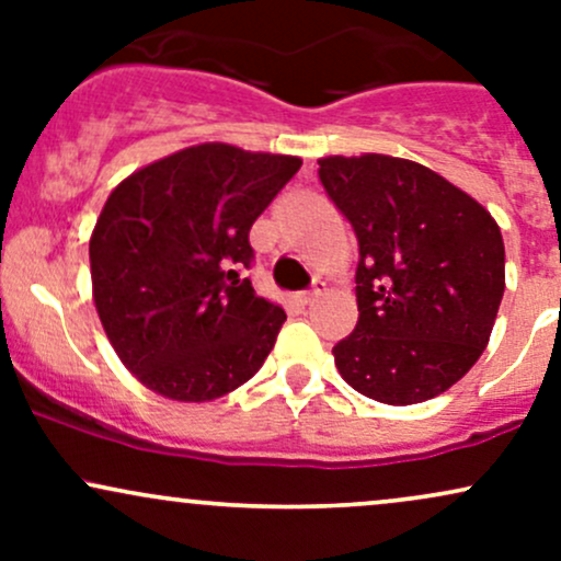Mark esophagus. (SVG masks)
Segmentation results:
<instances>
[{"label":"esophagus","mask_w":561,"mask_h":561,"mask_svg":"<svg viewBox=\"0 0 561 561\" xmlns=\"http://www.w3.org/2000/svg\"><path fill=\"white\" fill-rule=\"evenodd\" d=\"M324 289H327V282H321V279H317V282H313V287H311V289H308V293H302V295H300V298H302V302H313V300H317V298H319V295H321V293H324Z\"/></svg>","instance_id":"esophagus-1"}]
</instances>
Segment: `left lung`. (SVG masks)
Listing matches in <instances>:
<instances>
[{
	"instance_id": "obj_1",
	"label": "left lung",
	"mask_w": 561,
	"mask_h": 561,
	"mask_svg": "<svg viewBox=\"0 0 561 561\" xmlns=\"http://www.w3.org/2000/svg\"><path fill=\"white\" fill-rule=\"evenodd\" d=\"M319 179L358 240V324L332 347L334 366L379 403L440 396L491 340L506 287L499 224L414 160L332 156Z\"/></svg>"
}]
</instances>
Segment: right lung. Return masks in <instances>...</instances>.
I'll return each instance as SVG.
<instances>
[{
    "label": "right lung",
    "instance_id": "obj_1",
    "mask_svg": "<svg viewBox=\"0 0 561 561\" xmlns=\"http://www.w3.org/2000/svg\"><path fill=\"white\" fill-rule=\"evenodd\" d=\"M300 165L205 141L111 192L89 240L94 306L145 388L171 401H214L266 362L287 313L237 268H250V227Z\"/></svg>",
    "mask_w": 561,
    "mask_h": 561
}]
</instances>
